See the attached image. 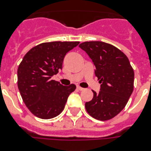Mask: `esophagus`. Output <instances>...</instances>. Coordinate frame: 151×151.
<instances>
[{
    "label": "esophagus",
    "instance_id": "obj_1",
    "mask_svg": "<svg viewBox=\"0 0 151 151\" xmlns=\"http://www.w3.org/2000/svg\"><path fill=\"white\" fill-rule=\"evenodd\" d=\"M77 88H78V90H79V91H83V90H85V88H83L80 87V86H77Z\"/></svg>",
    "mask_w": 151,
    "mask_h": 151
}]
</instances>
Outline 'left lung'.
Listing matches in <instances>:
<instances>
[{"instance_id":"1","label":"left lung","mask_w":151,"mask_h":151,"mask_svg":"<svg viewBox=\"0 0 151 151\" xmlns=\"http://www.w3.org/2000/svg\"><path fill=\"white\" fill-rule=\"evenodd\" d=\"M92 59L100 91L85 103L90 116L107 121L117 115L133 92L134 71L128 57L121 50L103 41H86L79 45Z\"/></svg>"}]
</instances>
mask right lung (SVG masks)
Segmentation results:
<instances>
[{"label": "right lung", "mask_w": 151, "mask_h": 151, "mask_svg": "<svg viewBox=\"0 0 151 151\" xmlns=\"http://www.w3.org/2000/svg\"><path fill=\"white\" fill-rule=\"evenodd\" d=\"M78 41H53L40 44L23 57L18 68V88L29 111L41 119L56 117L63 110L68 96L76 88L63 86L52 77L63 68L66 54Z\"/></svg>", "instance_id": "add662e5"}]
</instances>
